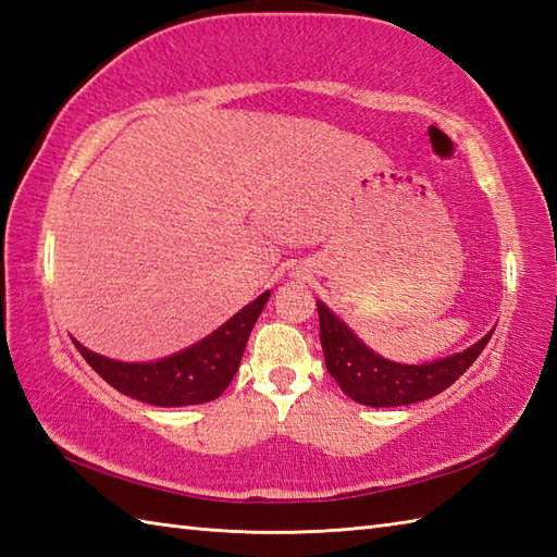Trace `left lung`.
I'll return each mask as SVG.
<instances>
[{"label":"left lung","instance_id":"1","mask_svg":"<svg viewBox=\"0 0 557 557\" xmlns=\"http://www.w3.org/2000/svg\"><path fill=\"white\" fill-rule=\"evenodd\" d=\"M315 304L318 318H321V345L327 373L335 377L342 393L366 407H405L435 397L479 359V354L493 335L491 330L476 345L449 354L445 359L397 363L366 347L354 335V330L345 321H339L323 301Z\"/></svg>","mask_w":557,"mask_h":557}]
</instances>
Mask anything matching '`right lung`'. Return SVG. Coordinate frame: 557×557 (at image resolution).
Wrapping results in <instances>:
<instances>
[{"label": "right lung", "instance_id": "obj_1", "mask_svg": "<svg viewBox=\"0 0 557 557\" xmlns=\"http://www.w3.org/2000/svg\"><path fill=\"white\" fill-rule=\"evenodd\" d=\"M270 289L246 304L227 323L196 345L158 361L128 363L90 351L74 339L81 357L122 395L152 407H188L218 399L239 369L248 335L265 309Z\"/></svg>", "mask_w": 557, "mask_h": 557}]
</instances>
